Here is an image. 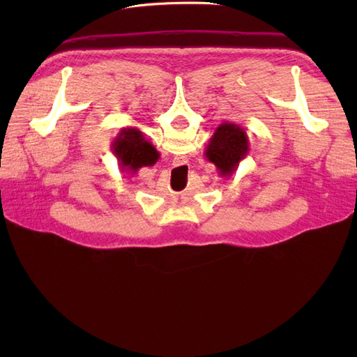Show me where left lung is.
<instances>
[{
    "mask_svg": "<svg viewBox=\"0 0 357 357\" xmlns=\"http://www.w3.org/2000/svg\"><path fill=\"white\" fill-rule=\"evenodd\" d=\"M248 137L240 125L223 122L215 128L204 155L219 169L222 177L228 178L248 155Z\"/></svg>",
    "mask_w": 357,
    "mask_h": 357,
    "instance_id": "obj_1",
    "label": "left lung"
}]
</instances>
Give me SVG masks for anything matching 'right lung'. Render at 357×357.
I'll use <instances>...</instances> for the list:
<instances>
[{
	"label": "right lung",
	"mask_w": 357,
	"mask_h": 357,
	"mask_svg": "<svg viewBox=\"0 0 357 357\" xmlns=\"http://www.w3.org/2000/svg\"><path fill=\"white\" fill-rule=\"evenodd\" d=\"M112 152L117 158L122 172H135L143 167H152L158 162L159 153L153 144L146 139L138 128H122L113 139Z\"/></svg>",
	"instance_id": "obj_1"
}]
</instances>
